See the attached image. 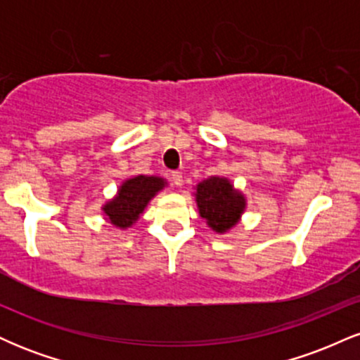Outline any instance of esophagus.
I'll return each mask as SVG.
<instances>
[{"mask_svg":"<svg viewBox=\"0 0 360 360\" xmlns=\"http://www.w3.org/2000/svg\"><path fill=\"white\" fill-rule=\"evenodd\" d=\"M171 179H172V183H174V186H177V188H181V186H183V174H181V172H172L171 174Z\"/></svg>","mask_w":360,"mask_h":360,"instance_id":"obj_1","label":"esophagus"}]
</instances>
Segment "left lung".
Here are the masks:
<instances>
[{"label": "left lung", "mask_w": 360, "mask_h": 360, "mask_svg": "<svg viewBox=\"0 0 360 360\" xmlns=\"http://www.w3.org/2000/svg\"><path fill=\"white\" fill-rule=\"evenodd\" d=\"M196 206L200 217L217 233H225L240 221L247 208L245 196L226 177L212 176L196 184Z\"/></svg>", "instance_id": "1"}]
</instances>
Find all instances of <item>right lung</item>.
I'll return each instance as SVG.
<instances>
[{"label":"right lung","instance_id":"right-lung-1","mask_svg":"<svg viewBox=\"0 0 360 360\" xmlns=\"http://www.w3.org/2000/svg\"><path fill=\"white\" fill-rule=\"evenodd\" d=\"M167 181L160 176H131L120 184L117 194L101 206L106 221L120 230L130 229L157 193L162 191Z\"/></svg>","mask_w":360,"mask_h":360}]
</instances>
